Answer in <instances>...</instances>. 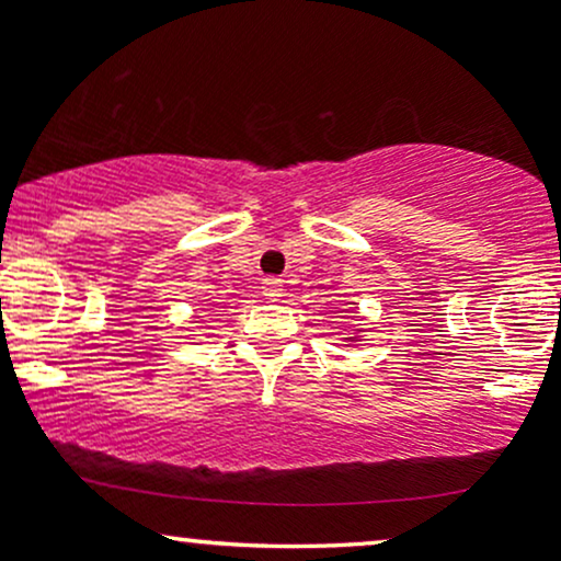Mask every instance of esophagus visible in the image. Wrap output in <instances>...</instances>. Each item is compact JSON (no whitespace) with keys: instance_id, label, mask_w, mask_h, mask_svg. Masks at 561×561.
Masks as SVG:
<instances>
[{"instance_id":"esophagus-1","label":"esophagus","mask_w":561,"mask_h":561,"mask_svg":"<svg viewBox=\"0 0 561 561\" xmlns=\"http://www.w3.org/2000/svg\"><path fill=\"white\" fill-rule=\"evenodd\" d=\"M261 289L263 295H266L268 300H279L282 298V289H285V285H282V279H276V276H266V279L261 282Z\"/></svg>"}]
</instances>
